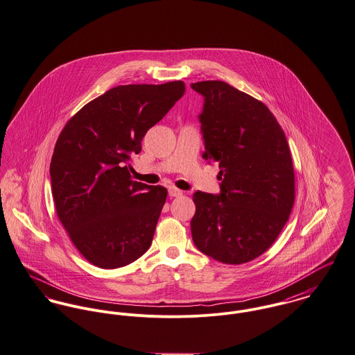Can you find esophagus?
Wrapping results in <instances>:
<instances>
[{"label":"esophagus","mask_w":355,"mask_h":355,"mask_svg":"<svg viewBox=\"0 0 355 355\" xmlns=\"http://www.w3.org/2000/svg\"><path fill=\"white\" fill-rule=\"evenodd\" d=\"M168 195L169 196H180V195H183V191H180L179 189H176V187H169L168 189Z\"/></svg>","instance_id":"34e87169"}]
</instances>
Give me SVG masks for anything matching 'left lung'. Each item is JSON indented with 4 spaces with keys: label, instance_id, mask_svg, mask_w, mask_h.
Instances as JSON below:
<instances>
[{
    "label": "left lung",
    "instance_id": "left-lung-1",
    "mask_svg": "<svg viewBox=\"0 0 355 355\" xmlns=\"http://www.w3.org/2000/svg\"><path fill=\"white\" fill-rule=\"evenodd\" d=\"M203 96L199 114L205 152L217 162L221 191H196L191 220L195 247L226 264L266 252L288 223L294 171L285 132L271 111L224 81L191 84Z\"/></svg>",
    "mask_w": 355,
    "mask_h": 355
}]
</instances>
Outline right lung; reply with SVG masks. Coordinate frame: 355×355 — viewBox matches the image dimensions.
I'll return each mask as SVG.
<instances>
[{
  "label": "right lung",
  "mask_w": 355,
  "mask_h": 355,
  "mask_svg": "<svg viewBox=\"0 0 355 355\" xmlns=\"http://www.w3.org/2000/svg\"><path fill=\"white\" fill-rule=\"evenodd\" d=\"M183 81L115 87L64 126L50 164L60 221L81 255L101 268L128 266L150 247L166 189L131 180V155L184 95Z\"/></svg>",
  "instance_id": "right-lung-1"
}]
</instances>
